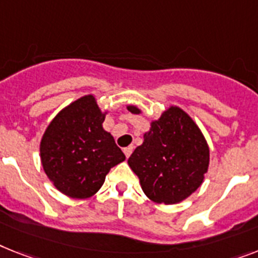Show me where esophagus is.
<instances>
[{
	"label": "esophagus",
	"instance_id": "1",
	"mask_svg": "<svg viewBox=\"0 0 258 258\" xmlns=\"http://www.w3.org/2000/svg\"><path fill=\"white\" fill-rule=\"evenodd\" d=\"M132 152H133V146H127V148H125L124 149L125 157H126V158H129V157H131V154H132Z\"/></svg>",
	"mask_w": 258,
	"mask_h": 258
}]
</instances>
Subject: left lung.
Instances as JSON below:
<instances>
[{
    "label": "left lung",
    "instance_id": "left-lung-1",
    "mask_svg": "<svg viewBox=\"0 0 258 258\" xmlns=\"http://www.w3.org/2000/svg\"><path fill=\"white\" fill-rule=\"evenodd\" d=\"M140 114L137 105H127ZM145 195L154 203L176 204L202 186L210 166V148L190 114L169 105L152 120L144 142L127 159Z\"/></svg>",
    "mask_w": 258,
    "mask_h": 258
}]
</instances>
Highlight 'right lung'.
Returning <instances> with one entry per match:
<instances>
[{"label": "right lung", "instance_id": "add662e5", "mask_svg": "<svg viewBox=\"0 0 258 258\" xmlns=\"http://www.w3.org/2000/svg\"><path fill=\"white\" fill-rule=\"evenodd\" d=\"M108 110L95 96L68 104L51 120L40 140V162L57 191L74 199L93 197L106 174L125 155L103 127Z\"/></svg>", "mask_w": 258, "mask_h": 258}]
</instances>
